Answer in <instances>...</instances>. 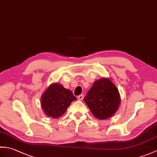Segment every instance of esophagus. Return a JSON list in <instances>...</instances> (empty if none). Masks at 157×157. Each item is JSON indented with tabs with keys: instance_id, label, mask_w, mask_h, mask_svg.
Wrapping results in <instances>:
<instances>
[{
	"instance_id": "obj_1",
	"label": "esophagus",
	"mask_w": 157,
	"mask_h": 157,
	"mask_svg": "<svg viewBox=\"0 0 157 157\" xmlns=\"http://www.w3.org/2000/svg\"><path fill=\"white\" fill-rule=\"evenodd\" d=\"M78 100H83V94H81V95L78 96Z\"/></svg>"
}]
</instances>
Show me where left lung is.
<instances>
[{
    "label": "left lung",
    "instance_id": "8db88e82",
    "mask_svg": "<svg viewBox=\"0 0 157 157\" xmlns=\"http://www.w3.org/2000/svg\"><path fill=\"white\" fill-rule=\"evenodd\" d=\"M83 101L96 118L104 120L118 110L120 97L117 87L110 79L101 78L94 83Z\"/></svg>",
    "mask_w": 157,
    "mask_h": 157
}]
</instances>
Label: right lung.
Here are the masks:
<instances>
[{"label": "right lung", "instance_id": "right-lung-1", "mask_svg": "<svg viewBox=\"0 0 157 157\" xmlns=\"http://www.w3.org/2000/svg\"><path fill=\"white\" fill-rule=\"evenodd\" d=\"M76 100L70 90L56 83L50 85L43 94L41 104L47 116L57 118L63 115L72 101Z\"/></svg>", "mask_w": 157, "mask_h": 157}]
</instances>
